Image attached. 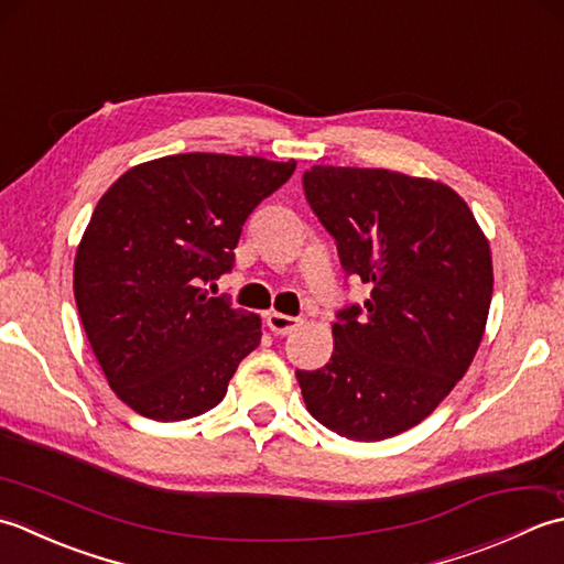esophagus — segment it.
I'll return each mask as SVG.
<instances>
[{"label":"esophagus","mask_w":564,"mask_h":564,"mask_svg":"<svg viewBox=\"0 0 564 564\" xmlns=\"http://www.w3.org/2000/svg\"><path fill=\"white\" fill-rule=\"evenodd\" d=\"M265 321H268V328L274 333V336H286V333L296 330L299 324H302L299 318L286 316V314H278V312H270Z\"/></svg>","instance_id":"obj_1"}]
</instances>
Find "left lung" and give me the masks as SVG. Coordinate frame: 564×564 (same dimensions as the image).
I'll list each match as a JSON object with an SVG mask.
<instances>
[{
  "label": "left lung",
  "instance_id": "8db88e82",
  "mask_svg": "<svg viewBox=\"0 0 564 564\" xmlns=\"http://www.w3.org/2000/svg\"><path fill=\"white\" fill-rule=\"evenodd\" d=\"M304 192L370 296L336 314L330 360L296 370L302 397L343 438H392L433 413L475 358L494 290L489 243L443 182L314 165Z\"/></svg>",
  "mask_w": 564,
  "mask_h": 564
}]
</instances>
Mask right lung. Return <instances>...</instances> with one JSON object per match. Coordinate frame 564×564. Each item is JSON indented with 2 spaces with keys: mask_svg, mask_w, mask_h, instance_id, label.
I'll list each match as a JSON object with an SVG mask.
<instances>
[{
  "mask_svg": "<svg viewBox=\"0 0 564 564\" xmlns=\"http://www.w3.org/2000/svg\"><path fill=\"white\" fill-rule=\"evenodd\" d=\"M296 163L182 153L135 165L99 199L75 256V302L109 387L153 421L226 397L260 318L204 290L234 270L256 206Z\"/></svg>",
  "mask_w": 564,
  "mask_h": 564,
  "instance_id": "add662e5",
  "label": "right lung"
}]
</instances>
